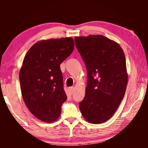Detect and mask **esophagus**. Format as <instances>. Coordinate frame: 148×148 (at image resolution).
I'll list each match as a JSON object with an SVG mask.
<instances>
[{"label":"esophagus","mask_w":148,"mask_h":148,"mask_svg":"<svg viewBox=\"0 0 148 148\" xmlns=\"http://www.w3.org/2000/svg\"><path fill=\"white\" fill-rule=\"evenodd\" d=\"M69 92H70L71 94H72L73 93V92H74V88H73V87H71V88H69Z\"/></svg>","instance_id":"obj_1"}]
</instances>
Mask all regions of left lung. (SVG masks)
<instances>
[{
	"label": "left lung",
	"mask_w": 148,
	"mask_h": 148,
	"mask_svg": "<svg viewBox=\"0 0 148 148\" xmlns=\"http://www.w3.org/2000/svg\"><path fill=\"white\" fill-rule=\"evenodd\" d=\"M86 64V96L79 103L84 119L92 124L113 116L126 91L128 74L124 52L117 42L102 35L75 38Z\"/></svg>",
	"instance_id": "1"
}]
</instances>
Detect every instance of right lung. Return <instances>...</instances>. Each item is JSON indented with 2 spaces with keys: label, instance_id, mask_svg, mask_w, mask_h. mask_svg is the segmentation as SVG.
Returning a JSON list of instances; mask_svg holds the SVG:
<instances>
[{
  "label": "right lung",
  "instance_id": "right-lung-1",
  "mask_svg": "<svg viewBox=\"0 0 148 148\" xmlns=\"http://www.w3.org/2000/svg\"><path fill=\"white\" fill-rule=\"evenodd\" d=\"M74 50L72 38H51L29 48L19 71L21 94L36 118L46 123L57 120L66 100L60 64Z\"/></svg>",
  "mask_w": 148,
  "mask_h": 148
}]
</instances>
